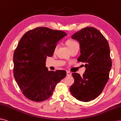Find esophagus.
Segmentation results:
<instances>
[{
  "label": "esophagus",
  "instance_id": "1",
  "mask_svg": "<svg viewBox=\"0 0 121 121\" xmlns=\"http://www.w3.org/2000/svg\"><path fill=\"white\" fill-rule=\"evenodd\" d=\"M66 74H67V76L70 77L71 76H72V73H70L69 72H66Z\"/></svg>",
  "mask_w": 121,
  "mask_h": 121
}]
</instances>
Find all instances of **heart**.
<instances>
[{
    "instance_id": "heart-1",
    "label": "heart",
    "mask_w": 121,
    "mask_h": 121,
    "mask_svg": "<svg viewBox=\"0 0 121 121\" xmlns=\"http://www.w3.org/2000/svg\"><path fill=\"white\" fill-rule=\"evenodd\" d=\"M67 44L68 46H69V49H71L74 48H75L76 46H79L78 43H77L76 41H75V40H69V41L67 42ZM58 46H59L58 45H57L55 46L54 48V52H56L57 51V49L58 48Z\"/></svg>"
}]
</instances>
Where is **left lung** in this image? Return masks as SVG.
Masks as SVG:
<instances>
[{
	"mask_svg": "<svg viewBox=\"0 0 121 121\" xmlns=\"http://www.w3.org/2000/svg\"><path fill=\"white\" fill-rule=\"evenodd\" d=\"M72 38L79 43L81 55L77 60L86 63V69L82 77L72 73L74 83L69 90L77 100L90 101L101 94L109 79L112 66L109 44L100 31L93 27L81 29Z\"/></svg>",
	"mask_w": 121,
	"mask_h": 121,
	"instance_id": "8db88e82",
	"label": "left lung"
}]
</instances>
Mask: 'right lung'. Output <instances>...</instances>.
Wrapping results in <instances>:
<instances>
[{
    "instance_id": "add662e5",
    "label": "right lung",
    "mask_w": 121,
    "mask_h": 121,
    "mask_svg": "<svg viewBox=\"0 0 121 121\" xmlns=\"http://www.w3.org/2000/svg\"><path fill=\"white\" fill-rule=\"evenodd\" d=\"M66 35L63 31L38 27L27 31L20 40L13 56L14 76L29 100H47L66 76V71H48L45 66L46 58L53 55L57 42Z\"/></svg>"
}]
</instances>
